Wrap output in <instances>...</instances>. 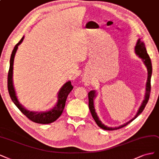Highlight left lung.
Segmentation results:
<instances>
[{"label":"left lung","mask_w":159,"mask_h":159,"mask_svg":"<svg viewBox=\"0 0 159 159\" xmlns=\"http://www.w3.org/2000/svg\"><path fill=\"white\" fill-rule=\"evenodd\" d=\"M135 53L138 56V57L142 59L143 63L145 64V66L147 67L148 73H147V83H146L145 94V96H144V100H143L142 103H141V106H139V109H138L137 112L136 113L134 118H132L129 121L126 122L124 124L120 125L119 127H107V126L105 125L104 124H102V122L100 120L98 116H97V114H96V112L95 111V108H94V101L97 96L96 90H91L89 93V109L91 112L92 116H93L94 121H96V124L98 125L100 128H102V129H103L104 130L112 131V130L118 129H120V128H122L123 127H125L128 124H129L130 122H131L133 120H134L136 117H137L141 114V112L143 111V110H144L145 106L147 104L148 99H149V96H150V93H151V75H152V63H151V61L149 56H148V55L147 52V49L145 48V43H143V42H142L140 38L138 39L136 45L135 46Z\"/></svg>","instance_id":"obj_1"}]
</instances>
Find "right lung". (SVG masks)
Here are the masks:
<instances>
[{"label":"right lung","mask_w":159,"mask_h":159,"mask_svg":"<svg viewBox=\"0 0 159 159\" xmlns=\"http://www.w3.org/2000/svg\"><path fill=\"white\" fill-rule=\"evenodd\" d=\"M24 38V36L20 39V42L15 45V47L12 51L11 59H10V67L8 74V90L10 94V96L14 102V104L17 106L18 108L21 111L22 114L26 116L28 119L32 120V121L37 123V124H51L55 120H57L59 117L62 114L63 111L65 106L66 100L70 91L73 90V86L71 85V82L69 80L65 83L60 90L57 94V100L55 106L53 108L47 111H30L22 106L19 102L16 91L14 89V86L13 84V65H14V59L15 55L17 52L18 46L22 43Z\"/></svg>","instance_id":"1"}]
</instances>
